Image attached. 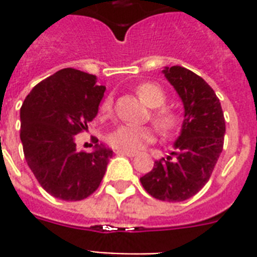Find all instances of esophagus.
I'll return each mask as SVG.
<instances>
[{
	"label": "esophagus",
	"mask_w": 257,
	"mask_h": 257,
	"mask_svg": "<svg viewBox=\"0 0 257 257\" xmlns=\"http://www.w3.org/2000/svg\"><path fill=\"white\" fill-rule=\"evenodd\" d=\"M116 153H118V155H124V156L128 157H135L137 155L136 152H131V151H116Z\"/></svg>",
	"instance_id": "esophagus-1"
}]
</instances>
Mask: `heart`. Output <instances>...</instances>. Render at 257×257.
Masks as SVG:
<instances>
[{
    "label": "heart",
    "mask_w": 257,
    "mask_h": 257,
    "mask_svg": "<svg viewBox=\"0 0 257 257\" xmlns=\"http://www.w3.org/2000/svg\"><path fill=\"white\" fill-rule=\"evenodd\" d=\"M137 93H139L141 100L144 101L149 108L156 109L152 113L153 122L163 132H171V131L176 128V125L179 122V116L173 110H171V109H157L165 104V94L160 86H157L156 84H151V82L141 84L137 88ZM112 97H106L102 101V104H101V112L109 113L110 109H112ZM153 137H155V135H153V131L151 128L122 124L109 133L108 143L112 145L113 148L118 149V151L135 152V151L144 148L145 145L153 141Z\"/></svg>",
    "instance_id": "b5f03b06"
}]
</instances>
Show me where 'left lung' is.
I'll return each instance as SVG.
<instances>
[{"instance_id": "obj_1", "label": "left lung", "mask_w": 257, "mask_h": 257, "mask_svg": "<svg viewBox=\"0 0 257 257\" xmlns=\"http://www.w3.org/2000/svg\"><path fill=\"white\" fill-rule=\"evenodd\" d=\"M163 74L184 106V120L173 152L155 161L140 177L149 195L161 201H184L208 183L223 152L225 120L213 89L183 66H165Z\"/></svg>"}]
</instances>
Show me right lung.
<instances>
[{
    "label": "right lung",
    "instance_id": "1",
    "mask_svg": "<svg viewBox=\"0 0 257 257\" xmlns=\"http://www.w3.org/2000/svg\"><path fill=\"white\" fill-rule=\"evenodd\" d=\"M96 76L65 68L42 80L20 110L25 160L38 183L65 201L86 199L100 185L113 151L96 144L78 152L76 135L88 131L105 92Z\"/></svg>",
    "mask_w": 257,
    "mask_h": 257
}]
</instances>
